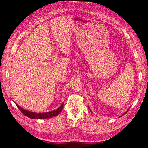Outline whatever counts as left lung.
<instances>
[{
    "label": "left lung",
    "mask_w": 148,
    "mask_h": 148,
    "mask_svg": "<svg viewBox=\"0 0 148 148\" xmlns=\"http://www.w3.org/2000/svg\"><path fill=\"white\" fill-rule=\"evenodd\" d=\"M127 112H125V113H127ZM124 114H125V113H124Z\"/></svg>",
    "instance_id": "8db88e82"
}]
</instances>
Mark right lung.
<instances>
[{
    "mask_svg": "<svg viewBox=\"0 0 148 148\" xmlns=\"http://www.w3.org/2000/svg\"><path fill=\"white\" fill-rule=\"evenodd\" d=\"M17 107L20 109V110L23 113L24 115L27 116L28 117L31 118V119H47V118H50L51 117H54L56 116H57L59 114V113L61 112V110L63 109L64 106V103H62L60 107H59L58 109H57L55 110L49 112H46V113H34L32 112H29L26 110L23 109L21 107H20L18 105H17Z\"/></svg>",
    "mask_w": 148,
    "mask_h": 148,
    "instance_id": "1",
    "label": "right lung"
}]
</instances>
